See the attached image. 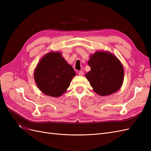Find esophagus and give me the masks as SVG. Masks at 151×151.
<instances>
[{
    "instance_id": "1",
    "label": "esophagus",
    "mask_w": 151,
    "mask_h": 151,
    "mask_svg": "<svg viewBox=\"0 0 151 151\" xmlns=\"http://www.w3.org/2000/svg\"><path fill=\"white\" fill-rule=\"evenodd\" d=\"M78 75L79 76H83L84 75V72L83 71H79L78 72Z\"/></svg>"
}]
</instances>
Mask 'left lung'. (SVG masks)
<instances>
[{
    "label": "left lung",
    "instance_id": "left-lung-1",
    "mask_svg": "<svg viewBox=\"0 0 151 151\" xmlns=\"http://www.w3.org/2000/svg\"><path fill=\"white\" fill-rule=\"evenodd\" d=\"M88 65L91 70L86 77L94 91L107 96L119 90L124 76L123 65L112 53L97 52L91 55Z\"/></svg>",
    "mask_w": 151,
    "mask_h": 151
}]
</instances>
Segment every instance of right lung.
<instances>
[{
  "instance_id": "right-lung-1",
  "label": "right lung",
  "mask_w": 151,
  "mask_h": 151,
  "mask_svg": "<svg viewBox=\"0 0 151 151\" xmlns=\"http://www.w3.org/2000/svg\"><path fill=\"white\" fill-rule=\"evenodd\" d=\"M76 72L59 52H50L40 61L35 80L40 90L52 97L60 96L69 87Z\"/></svg>"
}]
</instances>
